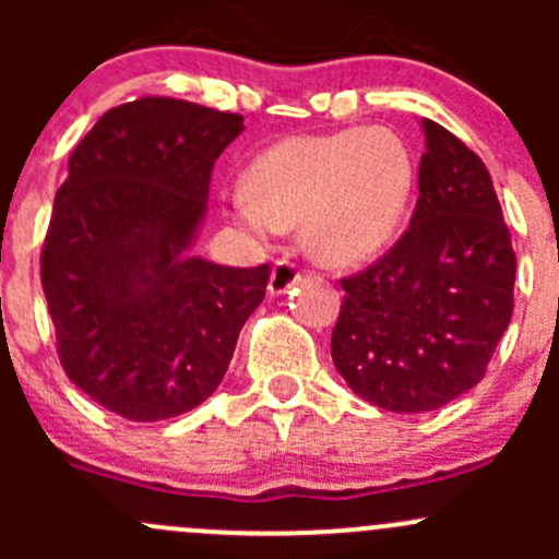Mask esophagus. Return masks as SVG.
I'll use <instances>...</instances> for the list:
<instances>
[{"mask_svg": "<svg viewBox=\"0 0 559 559\" xmlns=\"http://www.w3.org/2000/svg\"><path fill=\"white\" fill-rule=\"evenodd\" d=\"M297 284H300V267H297L295 262H289V259H281V262L273 264V273H270V284H267L270 295L273 297L286 295V292Z\"/></svg>", "mask_w": 559, "mask_h": 559, "instance_id": "1", "label": "esophagus"}]
</instances>
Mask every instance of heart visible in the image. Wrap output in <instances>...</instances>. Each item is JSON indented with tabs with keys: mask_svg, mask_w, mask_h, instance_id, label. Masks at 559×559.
Listing matches in <instances>:
<instances>
[{
	"mask_svg": "<svg viewBox=\"0 0 559 559\" xmlns=\"http://www.w3.org/2000/svg\"><path fill=\"white\" fill-rule=\"evenodd\" d=\"M414 186V156L389 129L292 134L253 156L227 216L262 243L300 227L313 259L346 267L392 243Z\"/></svg>",
	"mask_w": 559,
	"mask_h": 559,
	"instance_id": "b5f03b06",
	"label": "heart"
}]
</instances>
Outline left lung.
Here are the masks:
<instances>
[{"label": "left lung", "instance_id": "1", "mask_svg": "<svg viewBox=\"0 0 559 559\" xmlns=\"http://www.w3.org/2000/svg\"><path fill=\"white\" fill-rule=\"evenodd\" d=\"M419 200L403 238L343 278L332 362L354 394L425 414L473 389L514 313L516 257L484 162L421 118Z\"/></svg>", "mask_w": 559, "mask_h": 559}]
</instances>
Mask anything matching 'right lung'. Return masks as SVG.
I'll return each mask as SVG.
<instances>
[{"instance_id":"1","label":"right lung","mask_w":559,"mask_h":559,"mask_svg":"<svg viewBox=\"0 0 559 559\" xmlns=\"http://www.w3.org/2000/svg\"><path fill=\"white\" fill-rule=\"evenodd\" d=\"M243 116L145 97L107 110L70 156L43 246L64 373L132 421L197 408L222 384L270 267L197 257L207 186Z\"/></svg>"}]
</instances>
